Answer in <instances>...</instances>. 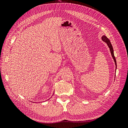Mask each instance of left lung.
<instances>
[{"mask_svg": "<svg viewBox=\"0 0 128 128\" xmlns=\"http://www.w3.org/2000/svg\"><path fill=\"white\" fill-rule=\"evenodd\" d=\"M102 40L106 42V43L107 44L108 46L110 48V53H111V54H112V57H113V59H114V61L115 62V66H116V67H117V64H116V59H115V58L114 56V50H113V46H112V44H111V42H110V40H109V39L108 38L105 36L104 35L103 36H102Z\"/></svg>", "mask_w": 128, "mask_h": 128, "instance_id": "8db88e82", "label": "left lung"}]
</instances>
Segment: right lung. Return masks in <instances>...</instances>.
<instances>
[{"label": "right lung", "instance_id": "add662e5", "mask_svg": "<svg viewBox=\"0 0 128 128\" xmlns=\"http://www.w3.org/2000/svg\"><path fill=\"white\" fill-rule=\"evenodd\" d=\"M53 94H54V93H53Z\"/></svg>", "mask_w": 128, "mask_h": 128}]
</instances>
